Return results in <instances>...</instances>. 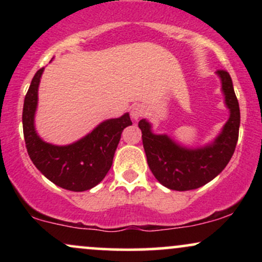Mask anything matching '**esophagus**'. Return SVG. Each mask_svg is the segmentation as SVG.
Returning a JSON list of instances; mask_svg holds the SVG:
<instances>
[{"label": "esophagus", "instance_id": "34e87169", "mask_svg": "<svg viewBox=\"0 0 262 262\" xmlns=\"http://www.w3.org/2000/svg\"><path fill=\"white\" fill-rule=\"evenodd\" d=\"M144 114H145V108L143 106H135L132 108V112H130V116L132 118L134 119V121H138V119L140 118V117H143Z\"/></svg>", "mask_w": 262, "mask_h": 262}]
</instances>
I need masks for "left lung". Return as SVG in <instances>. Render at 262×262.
Instances as JSON below:
<instances>
[{
    "instance_id": "obj_1",
    "label": "left lung",
    "mask_w": 262,
    "mask_h": 262,
    "mask_svg": "<svg viewBox=\"0 0 262 262\" xmlns=\"http://www.w3.org/2000/svg\"><path fill=\"white\" fill-rule=\"evenodd\" d=\"M230 117L214 141L204 148L187 149L166 134H154L146 119H141V139L152 175L161 185L175 191H189L212 181L231 159L239 138L240 110L228 71L218 70Z\"/></svg>"
}]
</instances>
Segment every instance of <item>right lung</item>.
<instances>
[{
	"mask_svg": "<svg viewBox=\"0 0 262 262\" xmlns=\"http://www.w3.org/2000/svg\"><path fill=\"white\" fill-rule=\"evenodd\" d=\"M44 68L33 77L23 104V134L29 158L43 175L59 187L81 192L98 185L113 162L123 129L132 125L129 113L102 122L90 134L70 145L45 143L34 128L38 87Z\"/></svg>",
	"mask_w": 262,
	"mask_h": 262,
	"instance_id": "right-lung-1",
	"label": "right lung"
}]
</instances>
